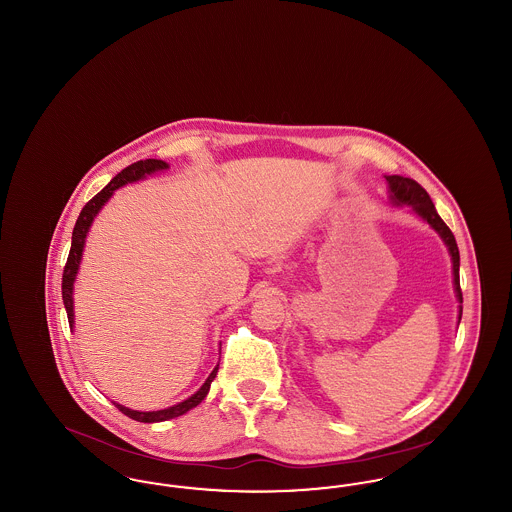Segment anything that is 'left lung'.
Segmentation results:
<instances>
[{
  "instance_id": "obj_1",
  "label": "left lung",
  "mask_w": 512,
  "mask_h": 512,
  "mask_svg": "<svg viewBox=\"0 0 512 512\" xmlns=\"http://www.w3.org/2000/svg\"><path fill=\"white\" fill-rule=\"evenodd\" d=\"M388 180V186H390V199L395 205H409L413 209L414 213L422 220H426L439 236L441 240L447 245L449 249V255H451V261H453V282H455V292H457V299L459 303H463V292H461V280H459V247L455 242V236L453 232L449 230V226L441 220V217L430 199L428 192L418 184L414 182L413 178H405V176H386ZM461 309V307H459ZM463 309L459 311V318H461Z\"/></svg>"
}]
</instances>
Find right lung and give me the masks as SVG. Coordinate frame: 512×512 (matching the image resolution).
Returning <instances> with one entry per match:
<instances>
[{"label":"right lung","mask_w":512,"mask_h":512,"mask_svg":"<svg viewBox=\"0 0 512 512\" xmlns=\"http://www.w3.org/2000/svg\"><path fill=\"white\" fill-rule=\"evenodd\" d=\"M169 169V165L161 159H146V161H138L130 167H126L124 171L119 172L98 195H94L86 205L84 209L80 211L78 220L74 224L73 230V244H71V251H69V259H67V265L63 270V303H65V309H67V317H69V324H74V305H73V288L74 280H76V274H78V267H80V259H82V251H84V244H86V236H88V230L92 226L94 219L98 217L101 207L109 201V197L115 194V190H119L124 184H130V182H136V180H142L146 178L147 174L157 171H165ZM219 372V365L215 366V370L209 374V378L205 380V384L195 391L192 397H188L186 401L178 403V405H172L169 409H163V411H151V413H140V411H132L128 407H122L119 403H115V407L121 411L122 414L138 420V422H163V420H169V418H176L180 414L188 413L190 409L197 407L209 393L211 388V382L215 380Z\"/></svg>","instance_id":"right-lung-1"}]
</instances>
